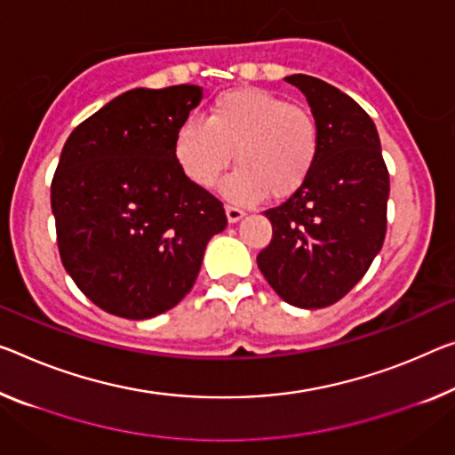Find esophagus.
Returning a JSON list of instances; mask_svg holds the SVG:
<instances>
[{"instance_id": "esophagus-1", "label": "esophagus", "mask_w": 455, "mask_h": 455, "mask_svg": "<svg viewBox=\"0 0 455 455\" xmlns=\"http://www.w3.org/2000/svg\"><path fill=\"white\" fill-rule=\"evenodd\" d=\"M226 215H228V221H229V223H237V221H240V220H242L243 215H246V213H243L242 209H237V207L228 205V207H226Z\"/></svg>"}]
</instances>
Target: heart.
I'll return each mask as SVG.
<instances>
[{
  "mask_svg": "<svg viewBox=\"0 0 455 455\" xmlns=\"http://www.w3.org/2000/svg\"><path fill=\"white\" fill-rule=\"evenodd\" d=\"M319 125L303 106L270 91L243 87L215 97L205 122L185 120L174 132L172 155L193 185L212 188L235 155L223 195L237 205L284 201L299 193L319 156Z\"/></svg>",
  "mask_w": 455,
  "mask_h": 455,
  "instance_id": "1",
  "label": "heart"
}]
</instances>
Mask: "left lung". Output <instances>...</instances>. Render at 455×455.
Instances as JSON below:
<instances>
[{"label": "left lung", "instance_id": "1", "mask_svg": "<svg viewBox=\"0 0 455 455\" xmlns=\"http://www.w3.org/2000/svg\"><path fill=\"white\" fill-rule=\"evenodd\" d=\"M284 81L307 97L321 146L303 188L264 212L272 240L256 262L286 303L321 309L347 295L382 248L388 171L372 117L352 97L309 75Z\"/></svg>", "mask_w": 455, "mask_h": 455}]
</instances>
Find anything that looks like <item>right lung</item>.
<instances>
[{"mask_svg": "<svg viewBox=\"0 0 455 455\" xmlns=\"http://www.w3.org/2000/svg\"><path fill=\"white\" fill-rule=\"evenodd\" d=\"M201 100L197 85L125 91L76 125L60 152L51 205L62 267L111 315L172 309L228 226L221 201L172 155L174 132Z\"/></svg>", "mask_w": 455, "mask_h": 455, "instance_id": "right-lung-1", "label": "right lung"}]
</instances>
